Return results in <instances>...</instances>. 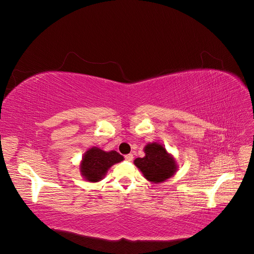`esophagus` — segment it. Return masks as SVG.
Masks as SVG:
<instances>
[{
    "mask_svg": "<svg viewBox=\"0 0 254 254\" xmlns=\"http://www.w3.org/2000/svg\"><path fill=\"white\" fill-rule=\"evenodd\" d=\"M125 159L130 162V161L133 160V155H132V153H128V155L125 156Z\"/></svg>",
    "mask_w": 254,
    "mask_h": 254,
    "instance_id": "1",
    "label": "esophagus"
}]
</instances>
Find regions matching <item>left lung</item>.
I'll use <instances>...</instances> for the list:
<instances>
[{
    "label": "left lung",
    "mask_w": 254,
    "mask_h": 254,
    "mask_svg": "<svg viewBox=\"0 0 254 254\" xmlns=\"http://www.w3.org/2000/svg\"><path fill=\"white\" fill-rule=\"evenodd\" d=\"M145 156L136 158L134 165L142 172L144 178L152 183H162L172 178L178 170V164L163 144L148 143L144 147Z\"/></svg>",
    "instance_id": "obj_1"
}]
</instances>
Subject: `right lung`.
Here are the masks:
<instances>
[{"mask_svg": "<svg viewBox=\"0 0 254 254\" xmlns=\"http://www.w3.org/2000/svg\"><path fill=\"white\" fill-rule=\"evenodd\" d=\"M123 160L124 157L118 151H105L93 146L83 153L79 164V172L82 178L88 182H98L104 179L112 165L122 162Z\"/></svg>", "mask_w": 254, "mask_h": 254, "instance_id": "right-lung-1", "label": "right lung"}]
</instances>
